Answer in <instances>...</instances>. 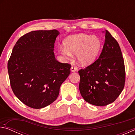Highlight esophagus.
<instances>
[{
    "label": "esophagus",
    "mask_w": 135,
    "mask_h": 135,
    "mask_svg": "<svg viewBox=\"0 0 135 135\" xmlns=\"http://www.w3.org/2000/svg\"><path fill=\"white\" fill-rule=\"evenodd\" d=\"M77 70V68L76 67H75V66H72V67H71V71L72 72H74Z\"/></svg>",
    "instance_id": "esophagus-1"
}]
</instances>
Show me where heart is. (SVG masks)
Masks as SVG:
<instances>
[{
  "instance_id": "1",
  "label": "heart",
  "mask_w": 135,
  "mask_h": 135,
  "mask_svg": "<svg viewBox=\"0 0 135 135\" xmlns=\"http://www.w3.org/2000/svg\"><path fill=\"white\" fill-rule=\"evenodd\" d=\"M65 48H61V54L67 59L71 58L73 54H76L77 62L86 66L96 60L101 48L100 38L96 36L79 34L70 36L64 42Z\"/></svg>"
}]
</instances>
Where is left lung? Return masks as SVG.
I'll use <instances>...</instances> for the list:
<instances>
[{
	"mask_svg": "<svg viewBox=\"0 0 135 135\" xmlns=\"http://www.w3.org/2000/svg\"><path fill=\"white\" fill-rule=\"evenodd\" d=\"M99 58L85 68L80 69L79 89L88 103L105 106L119 97L124 89L126 71L124 59L118 42L109 32Z\"/></svg>",
	"mask_w": 135,
	"mask_h": 135,
	"instance_id": "obj_1",
	"label": "left lung"
}]
</instances>
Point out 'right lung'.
Instances as JSON below:
<instances>
[{
	"mask_svg": "<svg viewBox=\"0 0 135 135\" xmlns=\"http://www.w3.org/2000/svg\"><path fill=\"white\" fill-rule=\"evenodd\" d=\"M56 30L33 31L20 37L8 60L13 93L32 108L40 109L58 98L60 86L70 74L71 65L55 58Z\"/></svg>",
	"mask_w": 135,
	"mask_h": 135,
	"instance_id": "1",
	"label": "right lung"
}]
</instances>
